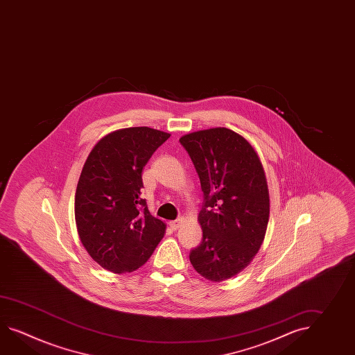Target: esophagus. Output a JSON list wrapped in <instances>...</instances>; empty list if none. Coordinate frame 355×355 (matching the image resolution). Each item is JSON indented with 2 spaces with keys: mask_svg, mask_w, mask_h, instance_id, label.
<instances>
[{
  "mask_svg": "<svg viewBox=\"0 0 355 355\" xmlns=\"http://www.w3.org/2000/svg\"><path fill=\"white\" fill-rule=\"evenodd\" d=\"M182 221H183L182 219H177V220L169 221V227L173 229V230H177V229L181 227Z\"/></svg>",
  "mask_w": 355,
  "mask_h": 355,
  "instance_id": "34e87169",
  "label": "esophagus"
}]
</instances>
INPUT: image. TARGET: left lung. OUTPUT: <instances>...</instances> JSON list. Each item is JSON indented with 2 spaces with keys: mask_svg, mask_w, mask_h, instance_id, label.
Returning a JSON list of instances; mask_svg holds the SVG:
<instances>
[{
  "mask_svg": "<svg viewBox=\"0 0 355 355\" xmlns=\"http://www.w3.org/2000/svg\"><path fill=\"white\" fill-rule=\"evenodd\" d=\"M180 142L205 197L198 214L202 242L189 261L202 277L220 283L245 270L263 242L270 214L265 171L252 145L225 127L183 135Z\"/></svg>",
  "mask_w": 355,
  "mask_h": 355,
  "instance_id": "8db88e82",
  "label": "left lung"
}]
</instances>
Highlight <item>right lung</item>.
<instances>
[{
    "label": "right lung",
    "instance_id": "1",
    "mask_svg": "<svg viewBox=\"0 0 355 355\" xmlns=\"http://www.w3.org/2000/svg\"><path fill=\"white\" fill-rule=\"evenodd\" d=\"M171 134L128 127L95 144L80 174L75 220L90 257L114 274L132 272L149 260L166 233L141 195L142 168Z\"/></svg>",
    "mask_w": 355,
    "mask_h": 355
}]
</instances>
